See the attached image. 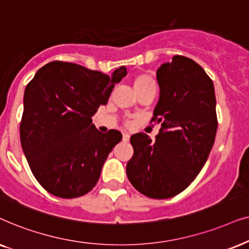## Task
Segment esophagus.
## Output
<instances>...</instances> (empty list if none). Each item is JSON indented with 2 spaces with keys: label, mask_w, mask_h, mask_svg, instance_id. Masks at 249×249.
I'll return each mask as SVG.
<instances>
[{
  "label": "esophagus",
  "mask_w": 249,
  "mask_h": 249,
  "mask_svg": "<svg viewBox=\"0 0 249 249\" xmlns=\"http://www.w3.org/2000/svg\"><path fill=\"white\" fill-rule=\"evenodd\" d=\"M128 140H130V134H128V133H123V141L127 142Z\"/></svg>",
  "instance_id": "esophagus-1"
}]
</instances>
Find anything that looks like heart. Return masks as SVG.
I'll return each instance as SVG.
<instances>
[{
	"label": "heart",
	"mask_w": 249,
	"mask_h": 249,
	"mask_svg": "<svg viewBox=\"0 0 249 249\" xmlns=\"http://www.w3.org/2000/svg\"><path fill=\"white\" fill-rule=\"evenodd\" d=\"M156 86H157V83H156L155 77L148 71L138 72L133 77V88L137 94L142 91L149 90V89L156 90Z\"/></svg>",
	"instance_id": "1"
}]
</instances>
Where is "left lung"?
<instances>
[{"label": "left lung", "mask_w": 249, "mask_h": 249, "mask_svg": "<svg viewBox=\"0 0 249 249\" xmlns=\"http://www.w3.org/2000/svg\"><path fill=\"white\" fill-rule=\"evenodd\" d=\"M160 93L151 122L160 124L156 141L131 137L134 154L126 174L139 192L154 199L177 196L199 174L217 130L213 81L190 58L174 55L157 71Z\"/></svg>", "instance_id": "1"}]
</instances>
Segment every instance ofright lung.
Here are the masks:
<instances>
[{
    "label": "right lung",
    "mask_w": 249,
    "mask_h": 249,
    "mask_svg": "<svg viewBox=\"0 0 249 249\" xmlns=\"http://www.w3.org/2000/svg\"><path fill=\"white\" fill-rule=\"evenodd\" d=\"M127 74L108 76L71 62L52 61L26 86L20 141L32 173L53 196H84L100 178L106 159L122 140L119 131L101 133L92 116Z\"/></svg>",
    "instance_id": "obj_1"
}]
</instances>
